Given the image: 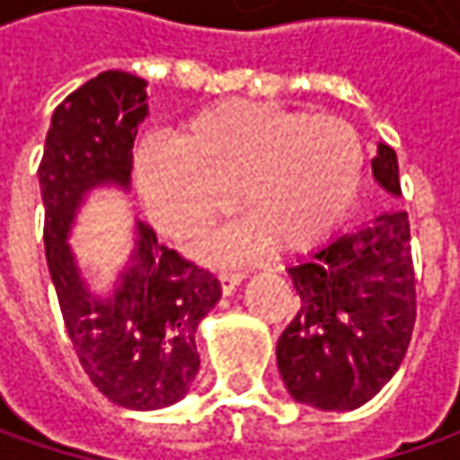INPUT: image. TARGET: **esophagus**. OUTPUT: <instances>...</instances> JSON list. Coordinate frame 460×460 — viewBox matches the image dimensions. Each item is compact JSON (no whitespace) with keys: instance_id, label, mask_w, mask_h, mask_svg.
Here are the masks:
<instances>
[{"instance_id":"34e87169","label":"esophagus","mask_w":460,"mask_h":460,"mask_svg":"<svg viewBox=\"0 0 460 460\" xmlns=\"http://www.w3.org/2000/svg\"><path fill=\"white\" fill-rule=\"evenodd\" d=\"M240 281H243V274H240V271H220V284L225 294L235 292Z\"/></svg>"}]
</instances>
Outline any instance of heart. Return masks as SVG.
Segmentation results:
<instances>
[{
	"instance_id": "1",
	"label": "heart",
	"mask_w": 460,
	"mask_h": 460,
	"mask_svg": "<svg viewBox=\"0 0 460 460\" xmlns=\"http://www.w3.org/2000/svg\"><path fill=\"white\" fill-rule=\"evenodd\" d=\"M361 173V140L341 117L222 102L186 122L171 151L143 148L135 181L153 222L179 240L225 217L235 191L245 222L202 248L233 261L263 243L279 253L323 243L348 215Z\"/></svg>"
}]
</instances>
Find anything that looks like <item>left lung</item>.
<instances>
[{"label": "left lung", "instance_id": "8db88e82", "mask_svg": "<svg viewBox=\"0 0 460 460\" xmlns=\"http://www.w3.org/2000/svg\"><path fill=\"white\" fill-rule=\"evenodd\" d=\"M376 184L402 197L397 153L376 146ZM296 317L276 343L289 394L323 412L356 410L397 374L415 327V269L407 212L389 209L287 269Z\"/></svg>", "mask_w": 460, "mask_h": 460}]
</instances>
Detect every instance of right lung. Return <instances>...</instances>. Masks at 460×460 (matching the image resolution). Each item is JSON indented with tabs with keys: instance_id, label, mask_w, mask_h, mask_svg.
<instances>
[{
	"instance_id": "add662e5",
	"label": "right lung",
	"mask_w": 460,
	"mask_h": 460,
	"mask_svg": "<svg viewBox=\"0 0 460 460\" xmlns=\"http://www.w3.org/2000/svg\"><path fill=\"white\" fill-rule=\"evenodd\" d=\"M146 86L133 74L104 71L68 94L50 117L38 168L45 258L66 332L92 384L128 410H161L186 397L199 371L197 325L222 296L215 276L161 245L146 222H135L133 253L110 296L89 289L68 245L94 189H130Z\"/></svg>"
}]
</instances>
